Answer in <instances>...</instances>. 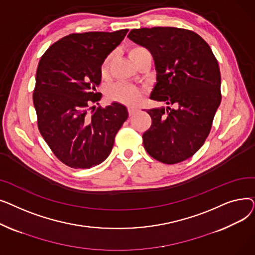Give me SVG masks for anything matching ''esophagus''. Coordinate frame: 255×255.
I'll return each mask as SVG.
<instances>
[{
  "label": "esophagus",
  "mask_w": 255,
  "mask_h": 255,
  "mask_svg": "<svg viewBox=\"0 0 255 255\" xmlns=\"http://www.w3.org/2000/svg\"><path fill=\"white\" fill-rule=\"evenodd\" d=\"M137 113V110L134 109V107H128V114L129 116H133L134 114Z\"/></svg>",
  "instance_id": "esophagus-1"
}]
</instances>
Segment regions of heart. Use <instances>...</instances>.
<instances>
[{
  "label": "heart",
  "mask_w": 255,
  "mask_h": 255,
  "mask_svg": "<svg viewBox=\"0 0 255 255\" xmlns=\"http://www.w3.org/2000/svg\"><path fill=\"white\" fill-rule=\"evenodd\" d=\"M146 50L141 46H133L129 48L128 55L132 61L140 55L142 51ZM111 63V57H107L101 65V74L105 75L109 71ZM109 96L119 102L126 103V104H135L142 98V91L134 86H131L125 83H117L109 90Z\"/></svg>",
  "instance_id": "heart-1"
}]
</instances>
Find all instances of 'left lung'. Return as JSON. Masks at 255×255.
Listing matches in <instances>:
<instances>
[{
    "instance_id": "8db88e82",
    "label": "left lung",
    "mask_w": 255,
    "mask_h": 255,
    "mask_svg": "<svg viewBox=\"0 0 255 255\" xmlns=\"http://www.w3.org/2000/svg\"><path fill=\"white\" fill-rule=\"evenodd\" d=\"M128 38L154 58L157 83L150 98L177 106L146 111L152 125L142 134L144 149L162 163L182 162L202 148L220 105L217 59L202 37L186 29H134Z\"/></svg>"
}]
</instances>
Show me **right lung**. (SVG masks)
I'll list each match as a JSON object with an SVG mask.
<instances>
[{
  "label": "right lung",
  "instance_id": "right-lung-1",
  "mask_svg": "<svg viewBox=\"0 0 255 255\" xmlns=\"http://www.w3.org/2000/svg\"><path fill=\"white\" fill-rule=\"evenodd\" d=\"M128 30L65 36L50 45L38 64L33 102L38 129L65 165L90 168L109 157L119 129L128 118L118 102L94 103L101 94V65Z\"/></svg>",
  "mask_w": 255,
  "mask_h": 255
}]
</instances>
